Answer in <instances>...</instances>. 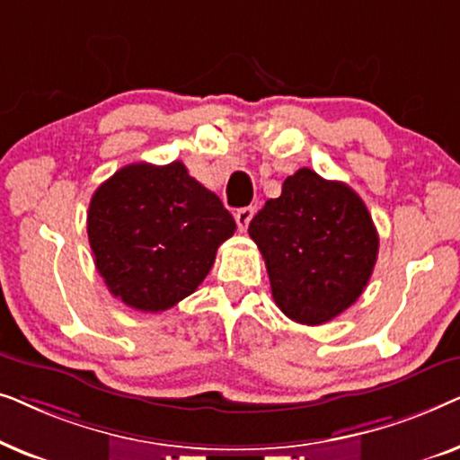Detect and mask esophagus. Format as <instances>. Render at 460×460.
Returning <instances> with one entry per match:
<instances>
[{
	"instance_id": "34e87169",
	"label": "esophagus",
	"mask_w": 460,
	"mask_h": 460,
	"mask_svg": "<svg viewBox=\"0 0 460 460\" xmlns=\"http://www.w3.org/2000/svg\"><path fill=\"white\" fill-rule=\"evenodd\" d=\"M253 216H255V207H243V209H238L234 213L238 230H241V232L247 230L249 228V222H251V219H253Z\"/></svg>"
}]
</instances>
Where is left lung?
Instances as JSON below:
<instances>
[{"instance_id": "obj_1", "label": "left lung", "mask_w": 460, "mask_h": 460, "mask_svg": "<svg viewBox=\"0 0 460 460\" xmlns=\"http://www.w3.org/2000/svg\"><path fill=\"white\" fill-rule=\"evenodd\" d=\"M276 305L316 326L348 310L368 285L379 234L364 200L343 181L299 169L251 219Z\"/></svg>"}]
</instances>
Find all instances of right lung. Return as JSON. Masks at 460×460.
<instances>
[{"instance_id": "obj_1", "label": "right lung", "mask_w": 460, "mask_h": 460, "mask_svg": "<svg viewBox=\"0 0 460 460\" xmlns=\"http://www.w3.org/2000/svg\"><path fill=\"white\" fill-rule=\"evenodd\" d=\"M236 224L184 163H134L98 186L87 211L93 261L109 291L163 312L197 291Z\"/></svg>"}]
</instances>
